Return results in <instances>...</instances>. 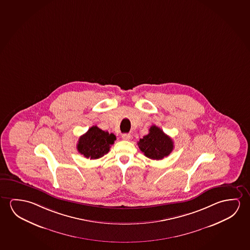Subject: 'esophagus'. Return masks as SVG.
Wrapping results in <instances>:
<instances>
[{
    "instance_id": "esophagus-1",
    "label": "esophagus",
    "mask_w": 250,
    "mask_h": 250,
    "mask_svg": "<svg viewBox=\"0 0 250 250\" xmlns=\"http://www.w3.org/2000/svg\"><path fill=\"white\" fill-rule=\"evenodd\" d=\"M122 139L124 140H129L131 139V135L128 134V133H124V134H122Z\"/></svg>"
}]
</instances>
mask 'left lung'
I'll return each instance as SVG.
<instances>
[{
	"instance_id": "8db88e82",
	"label": "left lung",
	"mask_w": 250,
	"mask_h": 250,
	"mask_svg": "<svg viewBox=\"0 0 250 250\" xmlns=\"http://www.w3.org/2000/svg\"><path fill=\"white\" fill-rule=\"evenodd\" d=\"M138 146L146 157L154 160L168 157L174 148L172 139L156 125L150 127L149 133L140 139Z\"/></svg>"
}]
</instances>
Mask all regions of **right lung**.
Segmentation results:
<instances>
[{
  "mask_svg": "<svg viewBox=\"0 0 250 250\" xmlns=\"http://www.w3.org/2000/svg\"><path fill=\"white\" fill-rule=\"evenodd\" d=\"M116 136L93 125L79 139L77 150L84 158L98 159L108 153Z\"/></svg>",
  "mask_w": 250,
  "mask_h": 250,
  "instance_id": "right-lung-1",
  "label": "right lung"
}]
</instances>
